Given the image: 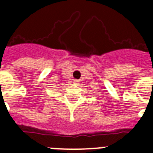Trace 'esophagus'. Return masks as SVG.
Returning a JSON list of instances; mask_svg holds the SVG:
<instances>
[{
    "label": "esophagus",
    "mask_w": 153,
    "mask_h": 153,
    "mask_svg": "<svg viewBox=\"0 0 153 153\" xmlns=\"http://www.w3.org/2000/svg\"><path fill=\"white\" fill-rule=\"evenodd\" d=\"M79 82V81L78 80H74V83H78Z\"/></svg>",
    "instance_id": "1"
}]
</instances>
